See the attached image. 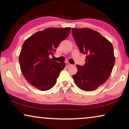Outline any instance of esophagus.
Returning <instances> with one entry per match:
<instances>
[{"instance_id":"esophagus-1","label":"esophagus","mask_w":129,"mask_h":129,"mask_svg":"<svg viewBox=\"0 0 129 129\" xmlns=\"http://www.w3.org/2000/svg\"><path fill=\"white\" fill-rule=\"evenodd\" d=\"M66 65H67V66H68V67L72 66V64H71V63L68 62H66Z\"/></svg>"}]
</instances>
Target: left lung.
I'll return each instance as SVG.
<instances>
[{
    "label": "left lung",
    "instance_id": "left-lung-1",
    "mask_svg": "<svg viewBox=\"0 0 129 129\" xmlns=\"http://www.w3.org/2000/svg\"><path fill=\"white\" fill-rule=\"evenodd\" d=\"M72 34L82 54L87 55L83 66L77 65L73 75L81 90L91 91L109 78L114 66V49L111 42L99 32L88 28H72Z\"/></svg>",
    "mask_w": 129,
    "mask_h": 129
}]
</instances>
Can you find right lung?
<instances>
[{"label": "right lung", "instance_id": "add662e5", "mask_svg": "<svg viewBox=\"0 0 129 129\" xmlns=\"http://www.w3.org/2000/svg\"><path fill=\"white\" fill-rule=\"evenodd\" d=\"M71 27H49L36 32L24 42L19 61L22 73L30 84L47 91L55 84L66 63L49 58L60 43L70 35Z\"/></svg>", "mask_w": 129, "mask_h": 129}]
</instances>
